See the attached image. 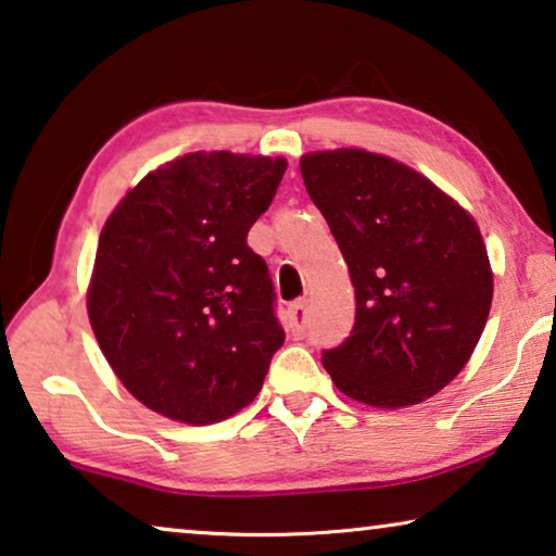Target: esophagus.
I'll return each instance as SVG.
<instances>
[{"label":"esophagus","instance_id":"esophagus-1","mask_svg":"<svg viewBox=\"0 0 556 556\" xmlns=\"http://www.w3.org/2000/svg\"><path fill=\"white\" fill-rule=\"evenodd\" d=\"M305 313H308V298H301V301H295L291 308H288V316H291L293 331H303Z\"/></svg>","mask_w":556,"mask_h":556}]
</instances>
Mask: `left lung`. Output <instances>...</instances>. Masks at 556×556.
I'll list each match as a JSON object with an SVG mask.
<instances>
[{
    "label": "left lung",
    "instance_id": "left-lung-1",
    "mask_svg": "<svg viewBox=\"0 0 556 556\" xmlns=\"http://www.w3.org/2000/svg\"><path fill=\"white\" fill-rule=\"evenodd\" d=\"M301 175L356 288L351 336L320 358L336 389L376 408L437 396L469 364L492 308L473 215L381 152H305Z\"/></svg>",
    "mask_w": 556,
    "mask_h": 556
}]
</instances>
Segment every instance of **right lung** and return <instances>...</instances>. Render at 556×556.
Listing matches in <instances>:
<instances>
[{
    "label": "right lung",
    "instance_id": "obj_1",
    "mask_svg": "<svg viewBox=\"0 0 556 556\" xmlns=\"http://www.w3.org/2000/svg\"><path fill=\"white\" fill-rule=\"evenodd\" d=\"M286 167V157L188 152L144 175L104 220L87 316L110 368L150 412L207 426L261 393L286 333L248 230Z\"/></svg>",
    "mask_w": 556,
    "mask_h": 556
}]
</instances>
